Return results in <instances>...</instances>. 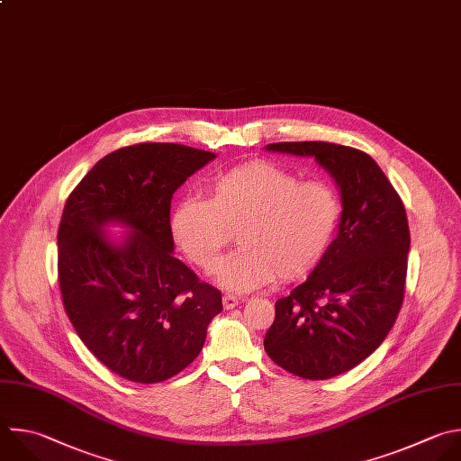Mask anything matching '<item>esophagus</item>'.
<instances>
[{"label":"esophagus","instance_id":"1","mask_svg":"<svg viewBox=\"0 0 461 461\" xmlns=\"http://www.w3.org/2000/svg\"><path fill=\"white\" fill-rule=\"evenodd\" d=\"M222 305H224V310H233L239 305V298L233 296V294H224L222 296Z\"/></svg>","mask_w":461,"mask_h":461}]
</instances>
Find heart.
Instances as JSON below:
<instances>
[{"mask_svg": "<svg viewBox=\"0 0 461 461\" xmlns=\"http://www.w3.org/2000/svg\"><path fill=\"white\" fill-rule=\"evenodd\" d=\"M210 199H183L170 221L183 253L204 273L215 271L233 233L240 248L222 260L217 280L248 293L275 280L310 275L337 235L342 203L324 181L300 177L269 161H249L215 176Z\"/></svg>", "mask_w": 461, "mask_h": 461, "instance_id": "obj_1", "label": "heart"}]
</instances>
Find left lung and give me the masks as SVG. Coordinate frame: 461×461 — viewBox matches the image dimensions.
I'll list each match as a JSON object with an SVG mask.
<instances>
[{
	"instance_id": "1",
	"label": "left lung",
	"mask_w": 461,
	"mask_h": 461,
	"mask_svg": "<svg viewBox=\"0 0 461 461\" xmlns=\"http://www.w3.org/2000/svg\"><path fill=\"white\" fill-rule=\"evenodd\" d=\"M266 149L315 161L342 197L339 233L303 284L275 302L269 358L291 375L328 380L364 362L400 313L411 246L403 203L366 151L324 140Z\"/></svg>"
}]
</instances>
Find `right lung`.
I'll use <instances>...</instances> for the list:
<instances>
[{
  "label": "right lung",
  "instance_id": "add662e5",
  "mask_svg": "<svg viewBox=\"0 0 461 461\" xmlns=\"http://www.w3.org/2000/svg\"><path fill=\"white\" fill-rule=\"evenodd\" d=\"M215 153L140 142L103 158L68 195L58 231L65 312L90 353L137 384L165 382L201 353L222 294L174 257L172 197ZM108 223L129 233L112 241Z\"/></svg>",
  "mask_w": 461,
  "mask_h": 461
}]
</instances>
